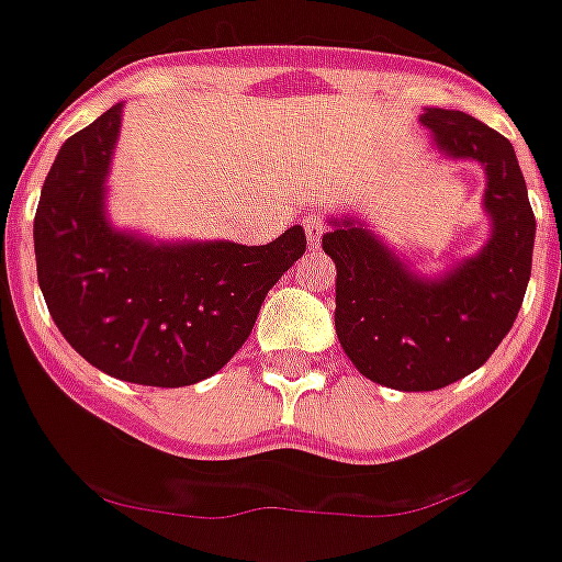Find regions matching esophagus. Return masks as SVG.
<instances>
[{"label":"esophagus","instance_id":"34e87169","mask_svg":"<svg viewBox=\"0 0 562 562\" xmlns=\"http://www.w3.org/2000/svg\"><path fill=\"white\" fill-rule=\"evenodd\" d=\"M324 222L321 220H313V216H310V220H304V233H307V241H310V247H318L321 244V238H324Z\"/></svg>","mask_w":562,"mask_h":562}]
</instances>
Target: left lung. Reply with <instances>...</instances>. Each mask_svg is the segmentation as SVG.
<instances>
[{"mask_svg":"<svg viewBox=\"0 0 562 562\" xmlns=\"http://www.w3.org/2000/svg\"><path fill=\"white\" fill-rule=\"evenodd\" d=\"M431 148L486 172L488 238L442 274H417L359 216H329L335 331L364 379L401 392L442 390L481 368L519 315L532 269L536 216L514 145L456 109H423Z\"/></svg>","mask_w":562,"mask_h":562,"instance_id":"1","label":"left lung"}]
</instances>
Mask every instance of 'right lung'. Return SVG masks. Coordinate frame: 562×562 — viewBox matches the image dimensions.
Instances as JSON below:
<instances>
[{
	"instance_id": "add662e5",
	"label": "right lung",
	"mask_w": 562,
	"mask_h": 562,
	"mask_svg": "<svg viewBox=\"0 0 562 562\" xmlns=\"http://www.w3.org/2000/svg\"><path fill=\"white\" fill-rule=\"evenodd\" d=\"M123 103L59 148L35 214L37 282L65 340L106 375L189 386L247 342L266 293L307 249L302 225L271 244L154 241L109 222L106 178Z\"/></svg>"
}]
</instances>
